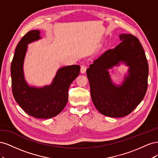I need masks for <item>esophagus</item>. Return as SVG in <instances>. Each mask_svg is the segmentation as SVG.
Wrapping results in <instances>:
<instances>
[{
    "label": "esophagus",
    "instance_id": "esophagus-1",
    "mask_svg": "<svg viewBox=\"0 0 158 158\" xmlns=\"http://www.w3.org/2000/svg\"><path fill=\"white\" fill-rule=\"evenodd\" d=\"M86 71V66L84 65H82L81 66V69H80V73L82 74H84Z\"/></svg>",
    "mask_w": 158,
    "mask_h": 158
}]
</instances>
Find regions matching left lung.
<instances>
[{
	"mask_svg": "<svg viewBox=\"0 0 158 158\" xmlns=\"http://www.w3.org/2000/svg\"><path fill=\"white\" fill-rule=\"evenodd\" d=\"M121 41L104 52L86 70L91 98L103 115L123 117L130 114L144 99L148 88V64L138 38L131 34L118 35ZM124 64L129 68L122 82H113L109 70Z\"/></svg>",
	"mask_w": 158,
	"mask_h": 158,
	"instance_id": "left-lung-1",
	"label": "left lung"
}]
</instances>
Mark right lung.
<instances>
[{
  "mask_svg": "<svg viewBox=\"0 0 158 158\" xmlns=\"http://www.w3.org/2000/svg\"><path fill=\"white\" fill-rule=\"evenodd\" d=\"M40 35V30H31L16 46L10 69L12 94L18 104L29 115L49 118L59 114L66 106L69 86L79 75L80 66L70 65L60 68L49 85L41 87L30 85L25 78L23 63L28 44L42 39Z\"/></svg>",
  "mask_w": 158,
  "mask_h": 158,
  "instance_id": "1",
  "label": "right lung"
}]
</instances>
